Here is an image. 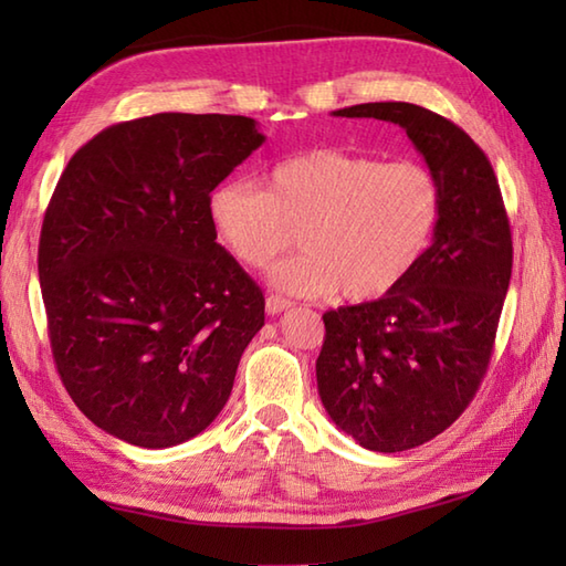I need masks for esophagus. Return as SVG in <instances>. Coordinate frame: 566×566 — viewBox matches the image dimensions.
Segmentation results:
<instances>
[{
  "mask_svg": "<svg viewBox=\"0 0 566 566\" xmlns=\"http://www.w3.org/2000/svg\"><path fill=\"white\" fill-rule=\"evenodd\" d=\"M290 306H292V302H286V298H282V296H268V302H264V311H268L270 316L282 314V311H286Z\"/></svg>",
  "mask_w": 566,
  "mask_h": 566,
  "instance_id": "obj_1",
  "label": "esophagus"
}]
</instances>
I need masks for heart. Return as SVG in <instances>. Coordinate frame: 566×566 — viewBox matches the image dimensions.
Returning a JSON list of instances; mask_svg holds the SVG:
<instances>
[{
	"label": "heart",
	"instance_id": "obj_1",
	"mask_svg": "<svg viewBox=\"0 0 566 566\" xmlns=\"http://www.w3.org/2000/svg\"><path fill=\"white\" fill-rule=\"evenodd\" d=\"M440 216L430 167L340 148L274 163L270 187L235 177L209 195V221L238 262L268 268L302 228L304 252L276 264L270 282L296 296L343 290L350 302L394 292L423 260Z\"/></svg>",
	"mask_w": 566,
	"mask_h": 566
}]
</instances>
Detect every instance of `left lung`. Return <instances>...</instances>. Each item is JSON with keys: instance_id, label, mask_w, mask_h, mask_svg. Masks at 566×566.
Masks as SVG:
<instances>
[{"instance_id": "1", "label": "left lung", "mask_w": 566, "mask_h": 566, "mask_svg": "<svg viewBox=\"0 0 566 566\" xmlns=\"http://www.w3.org/2000/svg\"><path fill=\"white\" fill-rule=\"evenodd\" d=\"M333 116L401 126L442 185L438 231L416 270L377 302L323 314V408L363 448L401 452L450 428L486 375L511 282V226L484 150L444 116L408 102Z\"/></svg>"}]
</instances>
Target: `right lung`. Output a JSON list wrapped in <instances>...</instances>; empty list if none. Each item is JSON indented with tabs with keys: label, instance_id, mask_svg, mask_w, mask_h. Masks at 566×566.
<instances>
[{
	"label": "right lung",
	"instance_id": "right-lung-1",
	"mask_svg": "<svg viewBox=\"0 0 566 566\" xmlns=\"http://www.w3.org/2000/svg\"><path fill=\"white\" fill-rule=\"evenodd\" d=\"M262 143L248 116L153 114L104 128L60 175L39 243L48 338L109 436L172 448L231 396L264 296L216 243L209 195Z\"/></svg>",
	"mask_w": 566,
	"mask_h": 566
}]
</instances>
